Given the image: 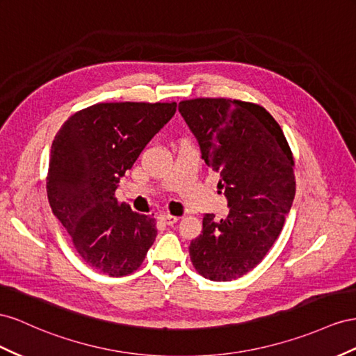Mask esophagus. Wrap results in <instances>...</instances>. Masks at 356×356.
<instances>
[{"mask_svg": "<svg viewBox=\"0 0 356 356\" xmlns=\"http://www.w3.org/2000/svg\"><path fill=\"white\" fill-rule=\"evenodd\" d=\"M160 222H163L165 225H168V226H172V225H175L178 220H179V217H175V216H169V214H160Z\"/></svg>", "mask_w": 356, "mask_h": 356, "instance_id": "esophagus-1", "label": "esophagus"}]
</instances>
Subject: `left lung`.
I'll return each mask as SVG.
<instances>
[{"label": "left lung", "mask_w": 356, "mask_h": 356, "mask_svg": "<svg viewBox=\"0 0 356 356\" xmlns=\"http://www.w3.org/2000/svg\"><path fill=\"white\" fill-rule=\"evenodd\" d=\"M178 111L202 159L220 175L229 214H205L190 243L196 271L213 282L243 277L280 235L295 197L293 157L282 127L262 106L232 99H193Z\"/></svg>", "instance_id": "left-lung-1"}]
</instances>
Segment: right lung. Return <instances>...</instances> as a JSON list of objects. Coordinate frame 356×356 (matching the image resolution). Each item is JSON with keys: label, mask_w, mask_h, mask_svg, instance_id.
Segmentation results:
<instances>
[{"label": "right lung", "mask_w": 356, "mask_h": 356, "mask_svg": "<svg viewBox=\"0 0 356 356\" xmlns=\"http://www.w3.org/2000/svg\"><path fill=\"white\" fill-rule=\"evenodd\" d=\"M175 111V102L97 103L73 113L56 133L47 199L76 252L99 273L131 274L154 244L156 218L120 204L115 191Z\"/></svg>", "instance_id": "right-lung-1"}]
</instances>
